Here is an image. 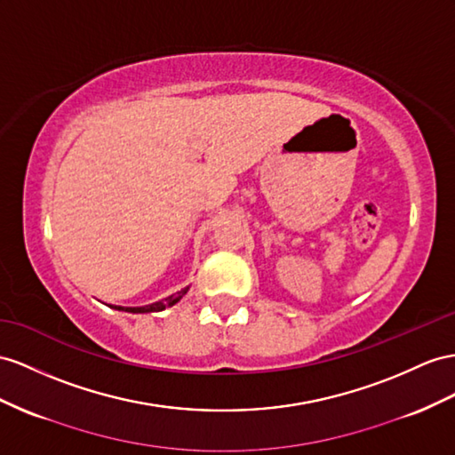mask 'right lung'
<instances>
[{"label": "right lung", "instance_id": "add662e5", "mask_svg": "<svg viewBox=\"0 0 455 455\" xmlns=\"http://www.w3.org/2000/svg\"><path fill=\"white\" fill-rule=\"evenodd\" d=\"M186 290H188V288H184L182 292H179V296H169L165 299L156 301V304L144 306V307H121V306H109V307H115V309H119V311H126V313H156V311H163L167 306L177 304V301L186 294Z\"/></svg>", "mask_w": 455, "mask_h": 455}]
</instances>
